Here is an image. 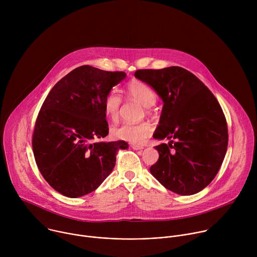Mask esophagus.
Instances as JSON below:
<instances>
[{
  "instance_id": "obj_1",
  "label": "esophagus",
  "mask_w": 257,
  "mask_h": 257,
  "mask_svg": "<svg viewBox=\"0 0 257 257\" xmlns=\"http://www.w3.org/2000/svg\"><path fill=\"white\" fill-rule=\"evenodd\" d=\"M131 148H132L134 151H142V150L144 149V146L138 145V144H132Z\"/></svg>"
}]
</instances>
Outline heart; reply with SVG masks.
Instances as JSON below:
<instances>
[{
	"label": "heart",
	"instance_id": "b5f03b06",
	"mask_svg": "<svg viewBox=\"0 0 257 257\" xmlns=\"http://www.w3.org/2000/svg\"><path fill=\"white\" fill-rule=\"evenodd\" d=\"M127 90L130 96L137 99L146 107L153 106L156 103V92L150 85L142 81H132L129 83ZM122 97L120 91L117 88L109 90L103 99V111L105 115L112 120H116L119 115ZM152 126L146 122L139 124L123 123L112 128V134L115 138L131 143H141L152 134Z\"/></svg>",
	"mask_w": 257,
	"mask_h": 257
}]
</instances>
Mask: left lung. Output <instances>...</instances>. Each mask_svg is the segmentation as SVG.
<instances>
[{
    "mask_svg": "<svg viewBox=\"0 0 257 257\" xmlns=\"http://www.w3.org/2000/svg\"><path fill=\"white\" fill-rule=\"evenodd\" d=\"M135 77L152 86L164 105L154 138L159 161L152 175L167 189L192 195L205 188L221 168L228 148V126L211 91L188 70L173 66L137 70Z\"/></svg>",
    "mask_w": 257,
    "mask_h": 257,
    "instance_id": "1",
    "label": "left lung"
}]
</instances>
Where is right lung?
<instances>
[{"mask_svg": "<svg viewBox=\"0 0 257 257\" xmlns=\"http://www.w3.org/2000/svg\"><path fill=\"white\" fill-rule=\"evenodd\" d=\"M125 72L80 66L63 77L46 97L36 119L32 149L38 168L61 194L76 198L94 191L112 173L123 140L108 134L103 99Z\"/></svg>", "mask_w": 257, "mask_h": 257, "instance_id": "obj_1", "label": "right lung"}]
</instances>
